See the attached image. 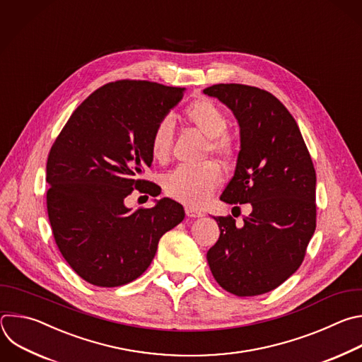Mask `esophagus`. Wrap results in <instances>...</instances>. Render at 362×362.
Returning <instances> with one entry per match:
<instances>
[{
	"instance_id": "esophagus-1",
	"label": "esophagus",
	"mask_w": 362,
	"mask_h": 362,
	"mask_svg": "<svg viewBox=\"0 0 362 362\" xmlns=\"http://www.w3.org/2000/svg\"><path fill=\"white\" fill-rule=\"evenodd\" d=\"M185 214L189 216V218H201V216H204L205 214L194 206H187L185 208Z\"/></svg>"
}]
</instances>
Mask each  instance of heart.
Segmentation results:
<instances>
[{
	"label": "heart",
	"mask_w": 362,
	"mask_h": 362,
	"mask_svg": "<svg viewBox=\"0 0 362 362\" xmlns=\"http://www.w3.org/2000/svg\"><path fill=\"white\" fill-rule=\"evenodd\" d=\"M187 119L211 138V151L216 156L228 157L234 151V142L227 134L228 118L224 111L211 100L201 98L191 103L185 108ZM173 146V124L168 118H163L154 128L151 135V156L157 161H165L170 157ZM223 173L218 165L212 163L191 167L180 165L164 177V188L167 194L187 205H201L214 191L220 187Z\"/></svg>",
	"instance_id": "1"
}]
</instances>
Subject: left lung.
Instances as JSON below:
<instances>
[{
    "mask_svg": "<svg viewBox=\"0 0 362 362\" xmlns=\"http://www.w3.org/2000/svg\"><path fill=\"white\" fill-rule=\"evenodd\" d=\"M204 94L226 104L240 125L241 150L221 201L252 206L241 228L231 215L214 216L221 233L208 265L226 291L265 294L300 268L314 235V164L294 117L271 93L216 84Z\"/></svg>",
    "mask_w": 362,
    "mask_h": 362,
    "instance_id": "1",
    "label": "left lung"
}]
</instances>
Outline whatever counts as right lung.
Returning <instances> with one entry per match:
<instances>
[{"label":"right lung","instance_id":"1","mask_svg":"<svg viewBox=\"0 0 362 362\" xmlns=\"http://www.w3.org/2000/svg\"><path fill=\"white\" fill-rule=\"evenodd\" d=\"M184 91L150 81L105 84L72 112L52 144L47 161L52 235L69 267L93 285L136 279L160 238L184 220L182 205L170 198L135 211L124 204L134 188L160 194L139 175L153 164L156 125Z\"/></svg>","mask_w":362,"mask_h":362}]
</instances>
